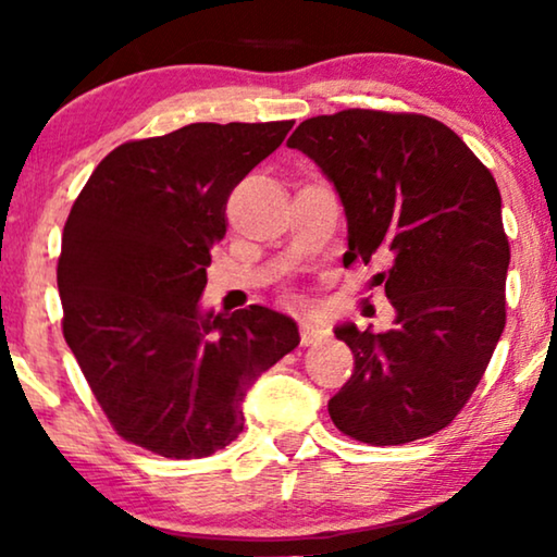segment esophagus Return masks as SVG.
Wrapping results in <instances>:
<instances>
[{"label": "esophagus", "mask_w": 557, "mask_h": 557, "mask_svg": "<svg viewBox=\"0 0 557 557\" xmlns=\"http://www.w3.org/2000/svg\"><path fill=\"white\" fill-rule=\"evenodd\" d=\"M299 330H301V345L304 347L317 345V342H322L326 337V326L314 322V319H301Z\"/></svg>", "instance_id": "obj_1"}]
</instances>
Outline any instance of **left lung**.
I'll return each instance as SVG.
<instances>
[{
	"mask_svg": "<svg viewBox=\"0 0 557 557\" xmlns=\"http://www.w3.org/2000/svg\"><path fill=\"white\" fill-rule=\"evenodd\" d=\"M288 147L314 159L345 205V265L387 261L375 284L387 332L342 324L355 372L330 400L345 436L400 446L459 416L507 322L509 240L492 172L423 113L347 109L301 121Z\"/></svg>",
	"mask_w": 557,
	"mask_h": 557,
	"instance_id": "obj_1",
	"label": "left lung"
}]
</instances>
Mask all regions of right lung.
Wrapping results in <instances>:
<instances>
[{
    "mask_svg": "<svg viewBox=\"0 0 557 557\" xmlns=\"http://www.w3.org/2000/svg\"><path fill=\"white\" fill-rule=\"evenodd\" d=\"M292 126L189 124L126 141L73 202L58 258L63 337L128 444L166 459L220 451L240 436L248 387L299 345L294 319L269 307L197 304L227 197Z\"/></svg>",
    "mask_w": 557,
    "mask_h": 557,
    "instance_id": "right-lung-1",
    "label": "right lung"
}]
</instances>
